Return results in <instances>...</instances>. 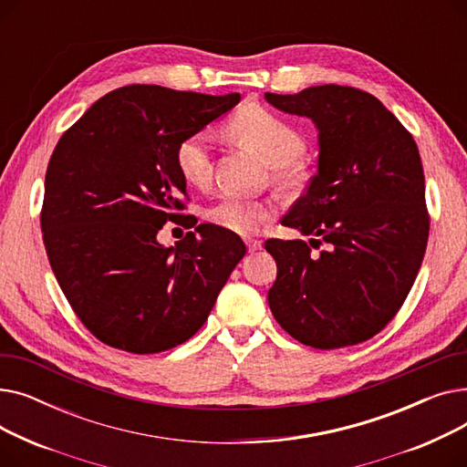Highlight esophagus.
Returning <instances> with one entry per match:
<instances>
[{
    "label": "esophagus",
    "instance_id": "esophagus-1",
    "mask_svg": "<svg viewBox=\"0 0 467 467\" xmlns=\"http://www.w3.org/2000/svg\"><path fill=\"white\" fill-rule=\"evenodd\" d=\"M246 246H248V252H257V250H261V246H263V242L261 240H255V238H248L246 240Z\"/></svg>",
    "mask_w": 467,
    "mask_h": 467
}]
</instances>
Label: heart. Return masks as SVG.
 <instances>
[{
  "label": "heart",
  "mask_w": 467,
  "mask_h": 467,
  "mask_svg": "<svg viewBox=\"0 0 467 467\" xmlns=\"http://www.w3.org/2000/svg\"><path fill=\"white\" fill-rule=\"evenodd\" d=\"M236 141L248 147L271 168V180L280 189H293L303 182L299 159L305 138L276 113L259 106L240 109L229 122ZM176 164L182 178L194 187H204L212 178V134L199 130L185 136L176 147ZM273 215V206L263 201L223 196L206 212L212 225L236 234H252Z\"/></svg>",
  "instance_id": "heart-1"
}]
</instances>
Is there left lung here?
Instances as JSON below:
<instances>
[{
    "label": "left lung",
    "mask_w": 467,
    "mask_h": 467,
    "mask_svg": "<svg viewBox=\"0 0 467 467\" xmlns=\"http://www.w3.org/2000/svg\"><path fill=\"white\" fill-rule=\"evenodd\" d=\"M265 98L310 117L320 141L316 176L282 219L314 238L265 242L278 266L268 306L306 347L359 345L394 320L426 254L430 213L419 147L380 100L354 87Z\"/></svg>",
    "instance_id": "1"
}]
</instances>
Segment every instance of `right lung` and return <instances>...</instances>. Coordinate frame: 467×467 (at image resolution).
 <instances>
[{"label": "right lung", "mask_w": 467, "mask_h": 467, "mask_svg": "<svg viewBox=\"0 0 467 467\" xmlns=\"http://www.w3.org/2000/svg\"><path fill=\"white\" fill-rule=\"evenodd\" d=\"M240 102L159 85L108 92L58 140L47 166L41 231L64 296L104 345L174 348L199 331L246 254L238 234L197 225L176 249L156 242L189 201L178 143Z\"/></svg>", "instance_id": "right-lung-1"}]
</instances>
